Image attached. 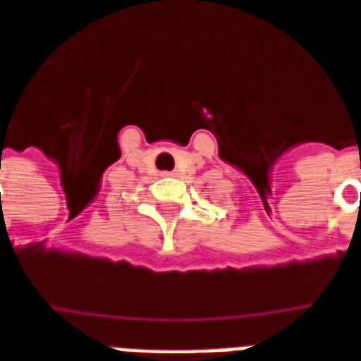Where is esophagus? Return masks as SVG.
I'll list each match as a JSON object with an SVG mask.
<instances>
[{
  "label": "esophagus",
  "mask_w": 361,
  "mask_h": 361,
  "mask_svg": "<svg viewBox=\"0 0 361 361\" xmlns=\"http://www.w3.org/2000/svg\"><path fill=\"white\" fill-rule=\"evenodd\" d=\"M163 175H167V177H169V175H175V173H171V171H167V173H163Z\"/></svg>",
  "instance_id": "obj_1"
}]
</instances>
